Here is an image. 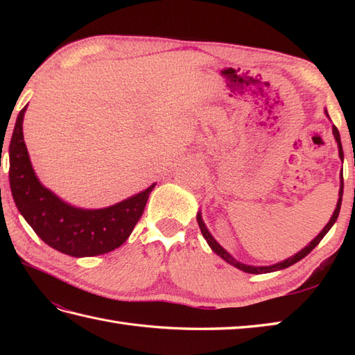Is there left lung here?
Instances as JSON below:
<instances>
[{"label":"left lung","mask_w":355,"mask_h":355,"mask_svg":"<svg viewBox=\"0 0 355 355\" xmlns=\"http://www.w3.org/2000/svg\"><path fill=\"white\" fill-rule=\"evenodd\" d=\"M327 112V111H325ZM327 116H328V112H327ZM333 134H334V139H336V141H337V146H338V155H340V158L343 160V149H342V141H340V134H338V130L336 126H333ZM342 197H343V175L340 173V191H338V201H337V206H336V210H334V214H333V216H331V220H329V223L325 225V227H323V230L319 233L318 236H315L310 244H308L306 247H304L302 250H300L299 253H296L294 256H291V258H288V259H285V261H282V262H277V263H273V266H266V267H254V266H245V263H243V262H239V261H236L235 258H233V256L229 253V252H225L224 248L216 243L215 241V238L210 235V232L207 230V227H206V224H205V221L201 220V214H198L197 215V221H198V225H200V230H201V233H202V236H205V239L207 241V244L210 245V248H212V250L218 254V256H221V258L225 261V262H229V263H232L233 267H236V268H239V270H243V271H245V273H252V275H262V273H271V271H277V270H282V268H286V267H290V266H293V263H296V262H299L300 259H304L305 256L310 253L313 248L318 245L320 241L323 239V236L327 235V233L329 232V229L333 227L334 225V223L337 221V216H338V212H340V206H342Z\"/></svg>","instance_id":"obj_1"}]
</instances>
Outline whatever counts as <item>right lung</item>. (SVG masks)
Returning <instances> with one entry per match:
<instances>
[{
  "mask_svg": "<svg viewBox=\"0 0 355 355\" xmlns=\"http://www.w3.org/2000/svg\"><path fill=\"white\" fill-rule=\"evenodd\" d=\"M24 107L13 128L9 180L15 205L45 244L74 258L112 252L131 235L145 210L154 186L105 209H79L67 205L44 187L30 163L22 135Z\"/></svg>",
  "mask_w": 355,
  "mask_h": 355,
  "instance_id": "1",
  "label": "right lung"
}]
</instances>
